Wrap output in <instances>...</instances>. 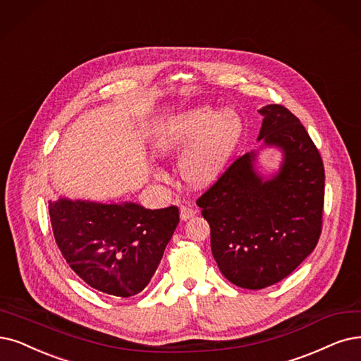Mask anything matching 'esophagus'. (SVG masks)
<instances>
[{"mask_svg": "<svg viewBox=\"0 0 361 361\" xmlns=\"http://www.w3.org/2000/svg\"><path fill=\"white\" fill-rule=\"evenodd\" d=\"M195 213H197L195 209L182 206V207H180V219H182V221H188V219L192 218V216H194Z\"/></svg>", "mask_w": 361, "mask_h": 361, "instance_id": "34e87169", "label": "esophagus"}]
</instances>
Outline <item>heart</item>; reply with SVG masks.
Listing matches in <instances>:
<instances>
[{"mask_svg":"<svg viewBox=\"0 0 361 361\" xmlns=\"http://www.w3.org/2000/svg\"><path fill=\"white\" fill-rule=\"evenodd\" d=\"M243 135L240 115L210 105L186 109L171 117L158 130L157 149L163 155L185 152L180 160L182 178L195 188H206L225 171ZM163 178V173H157Z\"/></svg>","mask_w":361,"mask_h":361,"instance_id":"obj_1","label":"heart"}]
</instances>
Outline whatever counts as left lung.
Returning <instances> with one entry per match:
<instances>
[{"label": "left lung", "instance_id": "left-lung-1", "mask_svg": "<svg viewBox=\"0 0 361 361\" xmlns=\"http://www.w3.org/2000/svg\"><path fill=\"white\" fill-rule=\"evenodd\" d=\"M259 114L257 140L281 149L280 170L264 178L247 152L197 200L224 277L250 290L281 281L315 249L324 204L323 160L305 127L281 105Z\"/></svg>", "mask_w": 361, "mask_h": 361}]
</instances>
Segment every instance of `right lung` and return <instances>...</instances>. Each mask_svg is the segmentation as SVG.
I'll return each mask as SVG.
<instances>
[{
  "instance_id": "1",
  "label": "right lung",
  "mask_w": 361,
  "mask_h": 361,
  "mask_svg": "<svg viewBox=\"0 0 361 361\" xmlns=\"http://www.w3.org/2000/svg\"><path fill=\"white\" fill-rule=\"evenodd\" d=\"M57 247L93 289L118 298L140 293L151 281L179 224V209L136 203L49 201Z\"/></svg>"
}]
</instances>
